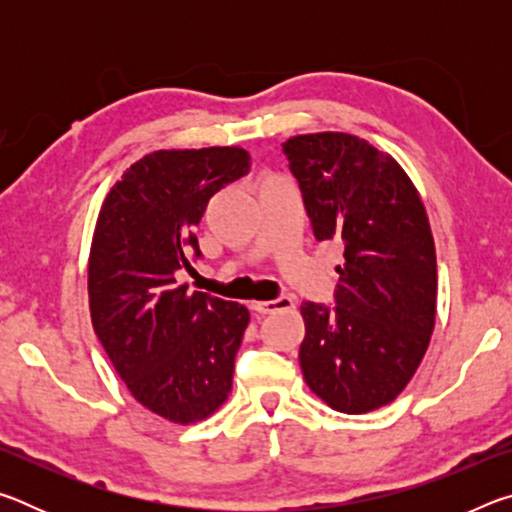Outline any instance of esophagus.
<instances>
[{"instance_id":"1","label":"esophagus","mask_w":512,"mask_h":512,"mask_svg":"<svg viewBox=\"0 0 512 512\" xmlns=\"http://www.w3.org/2000/svg\"><path fill=\"white\" fill-rule=\"evenodd\" d=\"M291 307H293V298H289V296H280V298L266 300V302H250V309H253L255 314H259V316L275 314V311L291 309Z\"/></svg>"}]
</instances>
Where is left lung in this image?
I'll list each match as a JSON object with an SVG mask.
<instances>
[{
	"mask_svg": "<svg viewBox=\"0 0 512 512\" xmlns=\"http://www.w3.org/2000/svg\"><path fill=\"white\" fill-rule=\"evenodd\" d=\"M316 241L336 239L334 305L302 302L300 368L343 413L393 402L427 352L436 323V248L418 192L393 158L348 133L282 144Z\"/></svg>",
	"mask_w": 512,
	"mask_h": 512,
	"instance_id": "left-lung-1",
	"label": "left lung"
}]
</instances>
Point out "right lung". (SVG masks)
<instances>
[{"label":"right lung","mask_w":512,"mask_h":512,"mask_svg":"<svg viewBox=\"0 0 512 512\" xmlns=\"http://www.w3.org/2000/svg\"><path fill=\"white\" fill-rule=\"evenodd\" d=\"M248 167L237 146L153 151L99 212L88 266L94 332L135 400L171 422L207 418L232 388L248 309L187 293L176 275L203 257L194 228L210 198Z\"/></svg>","instance_id":"right-lung-1"}]
</instances>
